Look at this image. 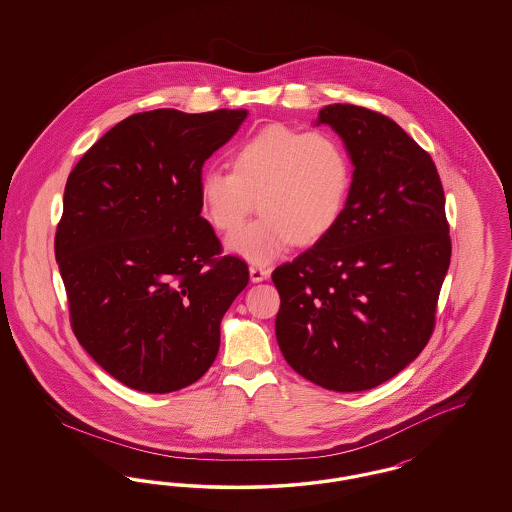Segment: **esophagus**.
<instances>
[{
  "label": "esophagus",
  "mask_w": 512,
  "mask_h": 512,
  "mask_svg": "<svg viewBox=\"0 0 512 512\" xmlns=\"http://www.w3.org/2000/svg\"><path fill=\"white\" fill-rule=\"evenodd\" d=\"M249 276H251V282H263L270 276V268L261 267V265H251L249 267Z\"/></svg>",
  "instance_id": "1"
}]
</instances>
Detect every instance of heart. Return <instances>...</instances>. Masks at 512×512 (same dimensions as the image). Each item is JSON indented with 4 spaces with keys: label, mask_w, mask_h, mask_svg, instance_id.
<instances>
[{
    "label": "heart",
    "mask_w": 512,
    "mask_h": 512,
    "mask_svg": "<svg viewBox=\"0 0 512 512\" xmlns=\"http://www.w3.org/2000/svg\"><path fill=\"white\" fill-rule=\"evenodd\" d=\"M232 171L199 174V211L215 230L230 234L251 213L261 217L228 240V251L265 265L295 242L317 244L340 222L353 186L345 144L328 130H299L282 122L249 134L230 155Z\"/></svg>",
    "instance_id": "obj_1"
}]
</instances>
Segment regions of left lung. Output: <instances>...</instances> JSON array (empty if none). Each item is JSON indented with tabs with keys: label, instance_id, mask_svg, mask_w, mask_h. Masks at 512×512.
I'll use <instances>...</instances> for the list:
<instances>
[{
	"label": "left lung",
	"instance_id": "obj_1",
	"mask_svg": "<svg viewBox=\"0 0 512 512\" xmlns=\"http://www.w3.org/2000/svg\"><path fill=\"white\" fill-rule=\"evenodd\" d=\"M347 147L353 186L338 226L272 272L276 340L297 374L326 390H372L413 363L434 332L451 261L432 157L386 115L320 109Z\"/></svg>",
	"mask_w": 512,
	"mask_h": 512
}]
</instances>
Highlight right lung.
Returning a JSON list of instances; mask_svg holds the SVG:
<instances>
[{
  "label": "right lung",
  "instance_id": "1",
  "mask_svg": "<svg viewBox=\"0 0 512 512\" xmlns=\"http://www.w3.org/2000/svg\"><path fill=\"white\" fill-rule=\"evenodd\" d=\"M245 109H155L113 126L69 174L55 259L74 336L132 390L171 393L213 365L220 320L249 282L199 211L203 163Z\"/></svg>",
  "mask_w": 512,
  "mask_h": 512
}]
</instances>
